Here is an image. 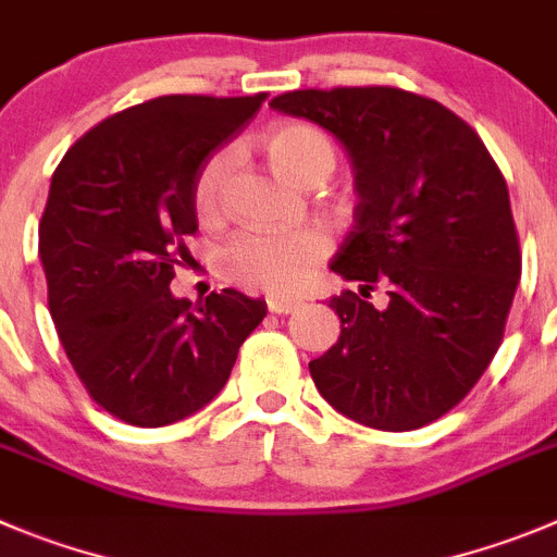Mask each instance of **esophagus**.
Here are the masks:
<instances>
[{
    "label": "esophagus",
    "mask_w": 557,
    "mask_h": 557,
    "mask_svg": "<svg viewBox=\"0 0 557 557\" xmlns=\"http://www.w3.org/2000/svg\"><path fill=\"white\" fill-rule=\"evenodd\" d=\"M299 299H290V296H280V294H269L267 296V308L272 310V313H294L296 308H299Z\"/></svg>",
    "instance_id": "obj_1"
}]
</instances>
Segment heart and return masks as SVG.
I'll list each match as a JSON object with an SVG mask.
<instances>
[{"label":"heart","instance_id":"heart-1","mask_svg":"<svg viewBox=\"0 0 557 557\" xmlns=\"http://www.w3.org/2000/svg\"><path fill=\"white\" fill-rule=\"evenodd\" d=\"M269 159L294 181L313 184L335 168V148L324 132L308 123H280L263 134ZM233 168V150L222 148L202 161L191 184V206L202 222L220 220L225 208V189ZM332 249L330 233L321 225L296 231L242 233L220 252V267L231 283L269 294H290L302 288L313 269Z\"/></svg>","mask_w":557,"mask_h":557}]
</instances>
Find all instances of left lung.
I'll list each match as a JSON object with an SVG mask.
<instances>
[{"label":"left lung","mask_w":557,"mask_h":557,"mask_svg":"<svg viewBox=\"0 0 557 557\" xmlns=\"http://www.w3.org/2000/svg\"><path fill=\"white\" fill-rule=\"evenodd\" d=\"M272 107L335 134L360 195L330 269L363 296L330 299L341 337L310 362L315 387L379 431L443 418L500 349L522 274L500 168L459 114L398 87L294 90ZM373 287L387 309L364 299Z\"/></svg>","instance_id":"8db88e82"}]
</instances>
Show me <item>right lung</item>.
I'll list each match as a JSON object with an SVG mask.
<instances>
[{"label":"right lung","mask_w":557,"mask_h":557,"mask_svg":"<svg viewBox=\"0 0 557 557\" xmlns=\"http://www.w3.org/2000/svg\"><path fill=\"white\" fill-rule=\"evenodd\" d=\"M263 101L150 98L92 126L57 164L40 216L49 313L92 401L123 423L156 429L206 407L267 315L233 288L197 305L170 294L197 233V170Z\"/></svg>","instance_id":"1"}]
</instances>
